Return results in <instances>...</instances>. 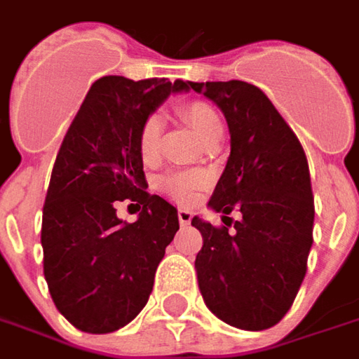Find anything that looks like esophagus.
<instances>
[{"label": "esophagus", "instance_id": "esophagus-1", "mask_svg": "<svg viewBox=\"0 0 359 359\" xmlns=\"http://www.w3.org/2000/svg\"><path fill=\"white\" fill-rule=\"evenodd\" d=\"M179 221L180 225H190V221H192V213L188 210H179Z\"/></svg>", "mask_w": 359, "mask_h": 359}]
</instances>
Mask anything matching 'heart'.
Here are the masks:
<instances>
[{"instance_id":"obj_1","label":"heart","mask_w":359,"mask_h":359,"mask_svg":"<svg viewBox=\"0 0 359 359\" xmlns=\"http://www.w3.org/2000/svg\"><path fill=\"white\" fill-rule=\"evenodd\" d=\"M182 115L192 125L196 134L205 140L217 126H221V118L215 113V109L203 102H192L182 105ZM161 117L159 115H149L146 121L142 123L140 133H138V149L144 161H151L156 159L157 151H159V142H161ZM205 184V175L198 171L190 172H172L169 177H163L159 180V188L165 194L171 196L172 200L180 203L190 202L194 198L196 190Z\"/></svg>"}]
</instances>
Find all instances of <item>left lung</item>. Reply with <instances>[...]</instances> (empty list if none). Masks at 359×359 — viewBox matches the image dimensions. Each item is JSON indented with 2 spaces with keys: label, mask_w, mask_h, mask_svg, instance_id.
<instances>
[{
  "label": "left lung",
  "mask_w": 359,
  "mask_h": 359,
  "mask_svg": "<svg viewBox=\"0 0 359 359\" xmlns=\"http://www.w3.org/2000/svg\"><path fill=\"white\" fill-rule=\"evenodd\" d=\"M188 88L223 111L231 133V156L208 203L225 225L192 219L203 238L196 256L200 292L221 321L264 331L286 316L308 271L316 217L308 159L254 84L188 82ZM233 209L241 222L228 217Z\"/></svg>",
  "instance_id": "obj_1"
}]
</instances>
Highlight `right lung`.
Instances as JSON below:
<instances>
[{
  "label": "right lung",
  "mask_w": 359,
  "mask_h": 359,
  "mask_svg": "<svg viewBox=\"0 0 359 359\" xmlns=\"http://www.w3.org/2000/svg\"><path fill=\"white\" fill-rule=\"evenodd\" d=\"M182 90L188 82L102 76L59 148L43 203V277L55 308L81 331L113 332L140 313L179 231L177 210L146 192L138 133ZM125 199L141 210L134 224L116 217Z\"/></svg>",
  "instance_id": "obj_1"
}]
</instances>
